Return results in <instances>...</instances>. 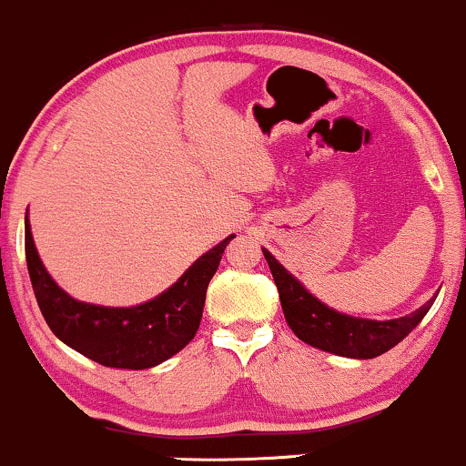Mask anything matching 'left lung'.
I'll list each match as a JSON object with an SVG mask.
<instances>
[{
	"instance_id": "8db88e82",
	"label": "left lung",
	"mask_w": 466,
	"mask_h": 466,
	"mask_svg": "<svg viewBox=\"0 0 466 466\" xmlns=\"http://www.w3.org/2000/svg\"><path fill=\"white\" fill-rule=\"evenodd\" d=\"M261 250H264L272 279L277 283L289 329L297 333L299 340L308 342L320 351L355 360L377 358L401 342L423 320V316L434 303V299H430L423 308L392 320L355 319V316L327 308L322 300L305 289L297 277L289 275L266 248Z\"/></svg>"
}]
</instances>
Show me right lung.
<instances>
[{"instance_id":"obj_1","label":"right lung","mask_w":466,"mask_h":466,"mask_svg":"<svg viewBox=\"0 0 466 466\" xmlns=\"http://www.w3.org/2000/svg\"><path fill=\"white\" fill-rule=\"evenodd\" d=\"M233 238L228 235L198 257L166 292L135 308H102L71 299L43 266L27 218L25 261L38 308L58 340L102 366L141 370L166 362L196 336L207 286Z\"/></svg>"}]
</instances>
